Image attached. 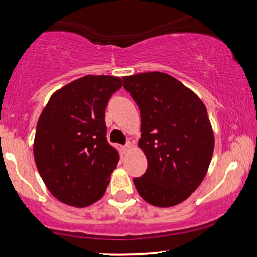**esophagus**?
<instances>
[{
  "mask_svg": "<svg viewBox=\"0 0 257 257\" xmlns=\"http://www.w3.org/2000/svg\"><path fill=\"white\" fill-rule=\"evenodd\" d=\"M123 149H124V151H131V150L133 149V144L132 143H126L125 145H124V147H123Z\"/></svg>",
  "mask_w": 257,
  "mask_h": 257,
  "instance_id": "esophagus-1",
  "label": "esophagus"
}]
</instances>
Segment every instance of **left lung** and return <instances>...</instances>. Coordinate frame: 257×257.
I'll use <instances>...</instances> for the list:
<instances>
[{
  "label": "left lung",
  "instance_id": "left-lung-1",
  "mask_svg": "<svg viewBox=\"0 0 257 257\" xmlns=\"http://www.w3.org/2000/svg\"><path fill=\"white\" fill-rule=\"evenodd\" d=\"M141 116L139 146L146 173L134 178L141 198L168 208L187 199L202 184L214 151L205 105L192 90L163 72L123 77Z\"/></svg>",
  "mask_w": 257,
  "mask_h": 257
}]
</instances>
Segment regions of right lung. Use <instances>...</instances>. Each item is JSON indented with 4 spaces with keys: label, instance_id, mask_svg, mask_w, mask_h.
Instances as JSON below:
<instances>
[{
    "label": "right lung",
    "instance_id": "obj_1",
    "mask_svg": "<svg viewBox=\"0 0 257 257\" xmlns=\"http://www.w3.org/2000/svg\"><path fill=\"white\" fill-rule=\"evenodd\" d=\"M122 87L114 76L88 75L55 91L37 122L34 157L55 198L84 208L104 196L119 153L106 139L105 110Z\"/></svg>",
    "mask_w": 257,
    "mask_h": 257
}]
</instances>
